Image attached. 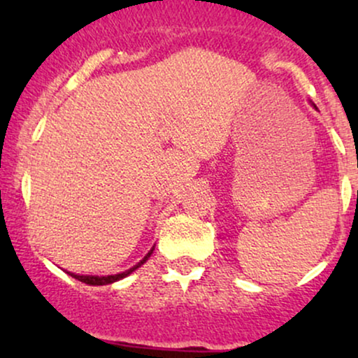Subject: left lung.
<instances>
[{
    "instance_id": "8db88e82",
    "label": "left lung",
    "mask_w": 358,
    "mask_h": 358,
    "mask_svg": "<svg viewBox=\"0 0 358 358\" xmlns=\"http://www.w3.org/2000/svg\"><path fill=\"white\" fill-rule=\"evenodd\" d=\"M313 106H315V104H313Z\"/></svg>"
}]
</instances>
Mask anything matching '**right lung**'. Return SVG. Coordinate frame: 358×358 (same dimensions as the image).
Returning a JSON list of instances; mask_svg holds the SVG:
<instances>
[{
  "label": "right lung",
  "mask_w": 358,
  "mask_h": 358,
  "mask_svg": "<svg viewBox=\"0 0 358 358\" xmlns=\"http://www.w3.org/2000/svg\"><path fill=\"white\" fill-rule=\"evenodd\" d=\"M153 250H155V245H153V248H151L150 252H148L146 256L143 257L141 261L138 262L136 266H133V268H129L127 271H122V273H117V274H109V276H90V274H76V273H71V271H67V274H69V276H72V278L79 279V281L85 282V285H89V286H104V285H113V282H116V281H119V279H122V278L129 276L131 273H134V271H136L138 268H141V264H145V262L148 261V259H150L151 254H153Z\"/></svg>",
  "instance_id": "1"
}]
</instances>
